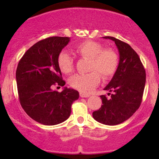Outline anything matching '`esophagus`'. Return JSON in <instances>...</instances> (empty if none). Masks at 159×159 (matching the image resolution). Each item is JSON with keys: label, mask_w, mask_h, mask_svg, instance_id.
<instances>
[{"label": "esophagus", "mask_w": 159, "mask_h": 159, "mask_svg": "<svg viewBox=\"0 0 159 159\" xmlns=\"http://www.w3.org/2000/svg\"><path fill=\"white\" fill-rule=\"evenodd\" d=\"M80 96L82 98H87L90 96V94L84 93H80Z\"/></svg>", "instance_id": "esophagus-1"}]
</instances>
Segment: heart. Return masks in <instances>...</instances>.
<instances>
[{"instance_id": "b5f03b06", "label": "heart", "mask_w": 159, "mask_h": 159, "mask_svg": "<svg viewBox=\"0 0 159 159\" xmlns=\"http://www.w3.org/2000/svg\"><path fill=\"white\" fill-rule=\"evenodd\" d=\"M78 56L90 60L88 71L86 74H78L69 80L71 87L81 93L90 92L100 81V75L103 79L111 77L119 64V56L113 48H103L102 45L93 40H86L78 43L73 48ZM60 70L69 74L74 70V60L66 52H61L57 57Z\"/></svg>"}]
</instances>
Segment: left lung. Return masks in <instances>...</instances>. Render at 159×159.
<instances>
[{"label": "left lung", "mask_w": 159, "mask_h": 159, "mask_svg": "<svg viewBox=\"0 0 159 159\" xmlns=\"http://www.w3.org/2000/svg\"><path fill=\"white\" fill-rule=\"evenodd\" d=\"M113 40L120 54V62L114 77L105 90H108L111 98L105 95L100 97L102 105L93 113L96 121L105 125H115L130 118L139 108L146 83V72L138 54L127 43L112 36H104ZM112 92V94L110 93Z\"/></svg>", "instance_id": "left-lung-1"}]
</instances>
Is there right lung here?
I'll return each mask as SVG.
<instances>
[{
  "label": "right lung",
  "mask_w": 159,
  "mask_h": 159,
  "mask_svg": "<svg viewBox=\"0 0 159 159\" xmlns=\"http://www.w3.org/2000/svg\"><path fill=\"white\" fill-rule=\"evenodd\" d=\"M69 42V37L61 36L40 40L25 53L16 69L20 104L30 117L43 125H54L66 120L72 102L79 98L73 89L65 87L61 93L52 90L55 85L66 84L57 57Z\"/></svg>",
  "instance_id": "add662e5"
}]
</instances>
